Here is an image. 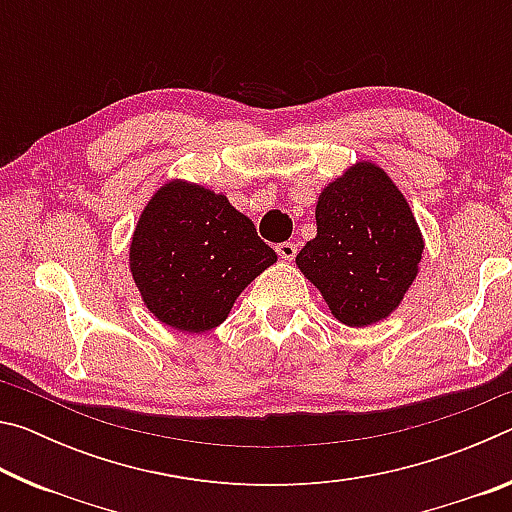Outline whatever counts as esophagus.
I'll list each match as a JSON object with an SVG mask.
<instances>
[{
    "label": "esophagus",
    "mask_w": 512,
    "mask_h": 512,
    "mask_svg": "<svg viewBox=\"0 0 512 512\" xmlns=\"http://www.w3.org/2000/svg\"><path fill=\"white\" fill-rule=\"evenodd\" d=\"M275 250H277V255H280L282 259H289V262L298 255V246L293 244V241H282V244L275 246Z\"/></svg>",
    "instance_id": "34e87169"
}]
</instances>
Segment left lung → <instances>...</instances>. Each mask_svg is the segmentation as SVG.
I'll use <instances>...</instances> for the list:
<instances>
[{"label": "left lung", "mask_w": 512, "mask_h": 512, "mask_svg": "<svg viewBox=\"0 0 512 512\" xmlns=\"http://www.w3.org/2000/svg\"><path fill=\"white\" fill-rule=\"evenodd\" d=\"M316 225L298 268L341 323H379L409 291L424 250L406 198L384 169L359 162L323 189Z\"/></svg>", "instance_id": "1"}]
</instances>
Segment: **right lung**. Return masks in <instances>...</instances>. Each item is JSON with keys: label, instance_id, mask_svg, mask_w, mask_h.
Masks as SVG:
<instances>
[{"label": "right lung", "instance_id": "add662e5", "mask_svg": "<svg viewBox=\"0 0 512 512\" xmlns=\"http://www.w3.org/2000/svg\"><path fill=\"white\" fill-rule=\"evenodd\" d=\"M275 259L228 198L183 180L155 192L131 244L144 305L164 325L189 334L221 325L239 293Z\"/></svg>", "mask_w": 512, "mask_h": 512}]
</instances>
